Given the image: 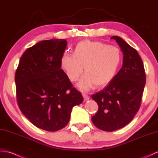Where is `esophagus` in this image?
I'll use <instances>...</instances> for the list:
<instances>
[{
	"label": "esophagus",
	"mask_w": 158,
	"mask_h": 158,
	"mask_svg": "<svg viewBox=\"0 0 158 158\" xmlns=\"http://www.w3.org/2000/svg\"><path fill=\"white\" fill-rule=\"evenodd\" d=\"M83 99H84V101H87V100H88L89 99V97L85 94H83Z\"/></svg>",
	"instance_id": "1"
}]
</instances>
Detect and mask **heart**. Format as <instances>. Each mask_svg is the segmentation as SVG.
Here are the masks:
<instances>
[{
    "label": "heart",
    "instance_id": "1",
    "mask_svg": "<svg viewBox=\"0 0 158 158\" xmlns=\"http://www.w3.org/2000/svg\"><path fill=\"white\" fill-rule=\"evenodd\" d=\"M122 61V53L117 47L86 40L76 45L73 53H63L60 66L71 81L78 79L84 67L85 74L77 86L82 91H88L94 84L102 86L109 83Z\"/></svg>",
    "mask_w": 158,
    "mask_h": 158
}]
</instances>
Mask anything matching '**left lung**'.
Listing matches in <instances>:
<instances>
[{
  "label": "left lung",
  "instance_id": "1",
  "mask_svg": "<svg viewBox=\"0 0 158 158\" xmlns=\"http://www.w3.org/2000/svg\"><path fill=\"white\" fill-rule=\"evenodd\" d=\"M110 39L115 40L123 52V65L105 88L92 96L98 105L92 122L107 132L122 128L133 119L146 83L143 62L136 50L119 36Z\"/></svg>",
  "mask_w": 158,
  "mask_h": 158
}]
</instances>
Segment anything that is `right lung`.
Instances as JSON below:
<instances>
[{
	"label": "right lung",
	"mask_w": 158,
	"mask_h": 158,
	"mask_svg": "<svg viewBox=\"0 0 158 158\" xmlns=\"http://www.w3.org/2000/svg\"><path fill=\"white\" fill-rule=\"evenodd\" d=\"M65 39H53L26 50L19 60L15 81L18 104L26 118L39 128L54 132L68 124L73 107L83 97L61 69Z\"/></svg>",
	"instance_id": "add662e5"
}]
</instances>
